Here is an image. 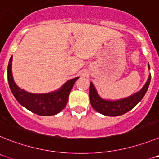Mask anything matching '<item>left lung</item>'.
<instances>
[{
  "instance_id": "obj_1",
  "label": "left lung",
  "mask_w": 159,
  "mask_h": 159,
  "mask_svg": "<svg viewBox=\"0 0 159 159\" xmlns=\"http://www.w3.org/2000/svg\"><path fill=\"white\" fill-rule=\"evenodd\" d=\"M148 67L150 68L149 64ZM151 75H150L147 83L139 92H138L137 93L134 94L133 95H130L127 98L117 101H109L101 99L99 95L97 94L96 90H95L93 84L91 83L90 84L89 96L92 107L97 112H99L102 115H104V116H122L123 114L127 113L129 111L131 110L132 108H134L142 100L143 96L145 95L147 89H148L149 84L151 82Z\"/></svg>"
}]
</instances>
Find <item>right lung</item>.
I'll use <instances>...</instances> for the list:
<instances>
[{"instance_id": "add662e5", "label": "right lung", "mask_w": 159, "mask_h": 159, "mask_svg": "<svg viewBox=\"0 0 159 159\" xmlns=\"http://www.w3.org/2000/svg\"><path fill=\"white\" fill-rule=\"evenodd\" d=\"M12 60L11 57L7 71L8 84L12 93L22 106L36 115L43 116H54L65 107L71 88L79 77L68 80L57 92L48 94L29 93L18 88L14 82L12 75Z\"/></svg>"}]
</instances>
